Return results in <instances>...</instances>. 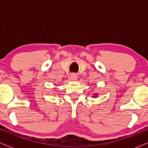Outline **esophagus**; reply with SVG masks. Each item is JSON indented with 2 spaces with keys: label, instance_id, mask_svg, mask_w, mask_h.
Masks as SVG:
<instances>
[{
  "label": "esophagus",
  "instance_id": "1",
  "mask_svg": "<svg viewBox=\"0 0 148 148\" xmlns=\"http://www.w3.org/2000/svg\"><path fill=\"white\" fill-rule=\"evenodd\" d=\"M71 79L72 81H76L77 79V74H71Z\"/></svg>",
  "mask_w": 148,
  "mask_h": 148
}]
</instances>
